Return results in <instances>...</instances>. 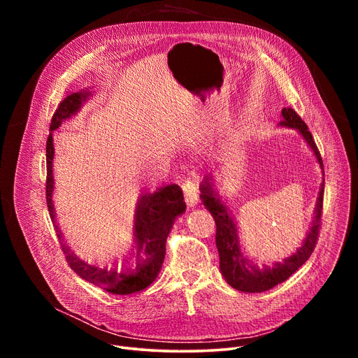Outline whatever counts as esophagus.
I'll return each instance as SVG.
<instances>
[{
    "label": "esophagus",
    "mask_w": 358,
    "mask_h": 358,
    "mask_svg": "<svg viewBox=\"0 0 358 358\" xmlns=\"http://www.w3.org/2000/svg\"><path fill=\"white\" fill-rule=\"evenodd\" d=\"M199 182H200V177L197 173L192 171L187 174V177L184 178L182 182V190L185 194V201L192 208L199 203Z\"/></svg>",
    "instance_id": "1"
}]
</instances>
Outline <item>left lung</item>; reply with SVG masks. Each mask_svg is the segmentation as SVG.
I'll return each instance as SVG.
<instances>
[{
  "label": "left lung",
  "instance_id": "8db88e82",
  "mask_svg": "<svg viewBox=\"0 0 358 358\" xmlns=\"http://www.w3.org/2000/svg\"><path fill=\"white\" fill-rule=\"evenodd\" d=\"M281 117L283 119L278 122V126L296 129L300 136L305 139L308 146L312 149L319 166L324 171L321 154H319L306 123L290 107L281 110ZM324 187L325 180L322 181L321 187H319L312 224L302 245L296 250L294 254L285 258L283 262H274L273 266H262L259 268L251 259H248V257L243 254L241 248L236 220L234 219L232 212L227 208V204L220 199L217 189L215 187L213 176L209 174L204 177L200 184V199L204 208L212 213L216 222V247L219 252V268L231 287L245 293L267 292L274 286L283 283L300 266L305 264L313 252L317 241L319 227H321Z\"/></svg>",
  "mask_w": 358,
  "mask_h": 358
}]
</instances>
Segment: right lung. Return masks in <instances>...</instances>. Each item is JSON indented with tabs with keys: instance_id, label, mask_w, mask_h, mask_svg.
<instances>
[{
	"instance_id": "right-lung-1",
	"label": "right lung",
	"mask_w": 358,
	"mask_h": 358,
	"mask_svg": "<svg viewBox=\"0 0 358 358\" xmlns=\"http://www.w3.org/2000/svg\"><path fill=\"white\" fill-rule=\"evenodd\" d=\"M92 91L88 88L72 92L56 108L50 122L49 136L46 142V201L53 228L61 241V248L65 254L69 267L81 278L91 285L113 293L131 294L146 289L161 271L165 258V242L171 232L176 219L185 212L182 190L177 184L161 187L155 193H145L138 199L134 216V242L122 267H97L91 266L77 254L72 252L64 235L56 223L55 204L52 200L55 190L53 178V131L59 129L64 122L77 115L83 104L91 97Z\"/></svg>"
}]
</instances>
